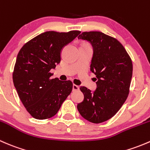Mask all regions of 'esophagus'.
I'll list each match as a JSON object with an SVG mask.
<instances>
[{"instance_id": "esophagus-1", "label": "esophagus", "mask_w": 150, "mask_h": 150, "mask_svg": "<svg viewBox=\"0 0 150 150\" xmlns=\"http://www.w3.org/2000/svg\"><path fill=\"white\" fill-rule=\"evenodd\" d=\"M72 90H73V91H78V90H79V86H77V85L74 84L73 86H72Z\"/></svg>"}]
</instances>
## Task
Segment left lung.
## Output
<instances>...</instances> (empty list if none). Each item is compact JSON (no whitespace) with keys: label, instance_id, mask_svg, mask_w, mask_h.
Segmentation results:
<instances>
[{"label":"left lung","instance_id":"obj_1","mask_svg":"<svg viewBox=\"0 0 150 150\" xmlns=\"http://www.w3.org/2000/svg\"><path fill=\"white\" fill-rule=\"evenodd\" d=\"M78 39L93 47L91 71L96 75L94 91L81 86L84 99L77 106L83 118L101 123L112 118L126 100L132 78L133 64L123 46L101 32H84Z\"/></svg>","mask_w":150,"mask_h":150}]
</instances>
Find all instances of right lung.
I'll return each instance as SVG.
<instances>
[{"label":"right lung","instance_id":"1","mask_svg":"<svg viewBox=\"0 0 150 150\" xmlns=\"http://www.w3.org/2000/svg\"><path fill=\"white\" fill-rule=\"evenodd\" d=\"M81 32L48 31L25 43L16 57L13 82L27 111L38 120H45L58 112L70 94L72 83L52 79L50 72L61 61L62 48Z\"/></svg>","mask_w":150,"mask_h":150}]
</instances>
